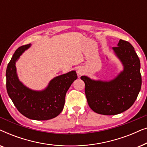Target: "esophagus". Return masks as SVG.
I'll list each match as a JSON object with an SVG mask.
<instances>
[{"mask_svg": "<svg viewBox=\"0 0 147 147\" xmlns=\"http://www.w3.org/2000/svg\"><path fill=\"white\" fill-rule=\"evenodd\" d=\"M78 75H82V74H84L83 69H82V68H79V69H78Z\"/></svg>", "mask_w": 147, "mask_h": 147, "instance_id": "obj_1", "label": "esophagus"}]
</instances>
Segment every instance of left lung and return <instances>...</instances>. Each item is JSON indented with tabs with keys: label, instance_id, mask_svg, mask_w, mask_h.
Instances as JSON below:
<instances>
[{
	"label": "left lung",
	"instance_id": "left-lung-1",
	"mask_svg": "<svg viewBox=\"0 0 147 147\" xmlns=\"http://www.w3.org/2000/svg\"><path fill=\"white\" fill-rule=\"evenodd\" d=\"M112 49L124 66L118 76L108 82L81 77L88 105L94 112L104 115H115L131 107L142 84L140 59L131 44L120 39L117 47Z\"/></svg>",
	"mask_w": 147,
	"mask_h": 147
}]
</instances>
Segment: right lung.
Here are the masks:
<instances>
[{"mask_svg": "<svg viewBox=\"0 0 147 147\" xmlns=\"http://www.w3.org/2000/svg\"><path fill=\"white\" fill-rule=\"evenodd\" d=\"M30 46L31 44H28L18 48L8 64L6 71L7 93L15 107L25 117L36 120H49L63 110L66 92L78 76L76 71L57 76L42 91L26 87L18 78L15 63Z\"/></svg>", "mask_w": 147, "mask_h": 147, "instance_id": "obj_1", "label": "right lung"}]
</instances>
